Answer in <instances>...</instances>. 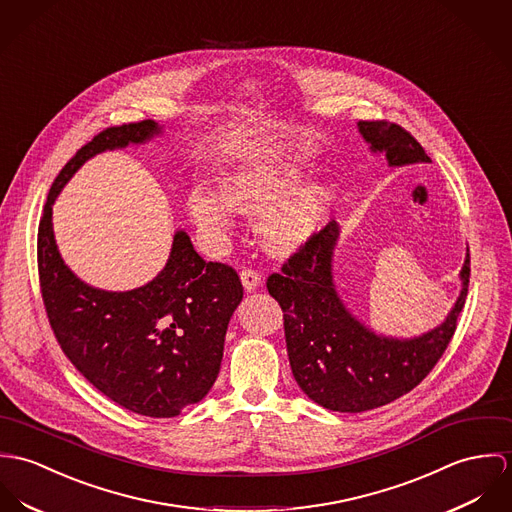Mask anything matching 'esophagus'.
Masks as SVG:
<instances>
[{"mask_svg":"<svg viewBox=\"0 0 512 512\" xmlns=\"http://www.w3.org/2000/svg\"><path fill=\"white\" fill-rule=\"evenodd\" d=\"M241 283L247 290H255L257 286H261V273L257 269L243 267L241 269Z\"/></svg>","mask_w":512,"mask_h":512,"instance_id":"obj_1","label":"esophagus"}]
</instances>
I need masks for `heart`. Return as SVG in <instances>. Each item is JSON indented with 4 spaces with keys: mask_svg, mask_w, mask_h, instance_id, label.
<instances>
[{
    "mask_svg": "<svg viewBox=\"0 0 512 512\" xmlns=\"http://www.w3.org/2000/svg\"><path fill=\"white\" fill-rule=\"evenodd\" d=\"M298 178V172L294 171L247 169L235 172L226 184V196L198 188L190 192L188 208L198 228L216 237L229 228L231 206L241 212H265L294 190ZM334 198V184H314L288 198L263 220L261 231L265 243L277 253L294 249L324 224Z\"/></svg>",
    "mask_w": 512,
    "mask_h": 512,
    "instance_id": "b5f03b06",
    "label": "heart"
}]
</instances>
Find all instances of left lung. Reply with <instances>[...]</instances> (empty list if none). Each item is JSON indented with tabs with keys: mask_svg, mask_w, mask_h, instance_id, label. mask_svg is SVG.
<instances>
[{
	"mask_svg": "<svg viewBox=\"0 0 512 512\" xmlns=\"http://www.w3.org/2000/svg\"><path fill=\"white\" fill-rule=\"evenodd\" d=\"M359 131L389 165L430 163L422 145L398 123L361 119ZM340 229L332 220L314 231L267 279L281 304L284 338L298 387L324 408L363 412L410 393L444 355L467 298L469 253L461 269L463 288L442 326L414 340L379 338L361 326L340 302L332 283V253Z\"/></svg>",
	"mask_w": 512,
	"mask_h": 512,
	"instance_id": "left-lung-1",
	"label": "left lung"
}]
</instances>
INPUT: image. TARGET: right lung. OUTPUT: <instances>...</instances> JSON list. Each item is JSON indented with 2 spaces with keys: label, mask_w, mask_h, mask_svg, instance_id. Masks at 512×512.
<instances>
[{
  "label": "right lung",
  "mask_w": 512,
  "mask_h": 512,
  "mask_svg": "<svg viewBox=\"0 0 512 512\" xmlns=\"http://www.w3.org/2000/svg\"><path fill=\"white\" fill-rule=\"evenodd\" d=\"M153 133V119L106 127L64 165L39 222L37 267L51 330L70 363L119 406L171 418L206 397L220 373L229 318L243 298L237 271L202 259L178 231L157 279L129 292L96 290L62 263L51 224L60 188L82 163Z\"/></svg>",
  "instance_id": "1"
}]
</instances>
